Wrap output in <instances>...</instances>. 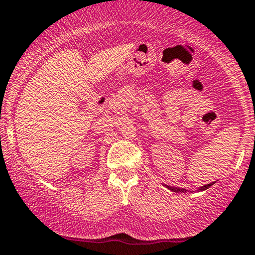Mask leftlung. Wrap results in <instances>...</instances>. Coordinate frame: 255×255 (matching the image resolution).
Listing matches in <instances>:
<instances>
[{
  "label": "left lung",
  "instance_id": "1",
  "mask_svg": "<svg viewBox=\"0 0 255 255\" xmlns=\"http://www.w3.org/2000/svg\"><path fill=\"white\" fill-rule=\"evenodd\" d=\"M212 184H214V183H210V184H206V185L201 186V188H199V191H201V190H206V189H209L210 186H211ZM167 188L169 189V190H172V191H175V193H184V191H186L185 189H180V188H177V186H168V185H167Z\"/></svg>",
  "mask_w": 255,
  "mask_h": 255
}]
</instances>
